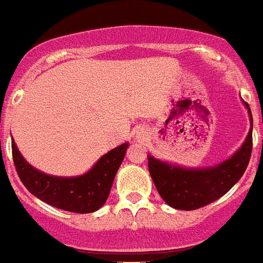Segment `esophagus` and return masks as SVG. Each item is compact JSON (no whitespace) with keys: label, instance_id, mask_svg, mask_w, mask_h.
Listing matches in <instances>:
<instances>
[{"label":"esophagus","instance_id":"1","mask_svg":"<svg viewBox=\"0 0 263 263\" xmlns=\"http://www.w3.org/2000/svg\"><path fill=\"white\" fill-rule=\"evenodd\" d=\"M136 139H138L139 142H145V140H147V132H145L144 129L138 131V134H136Z\"/></svg>","mask_w":263,"mask_h":263}]
</instances>
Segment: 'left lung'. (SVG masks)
Masks as SVG:
<instances>
[{
  "label": "left lung",
  "instance_id": "left-lung-1",
  "mask_svg": "<svg viewBox=\"0 0 263 263\" xmlns=\"http://www.w3.org/2000/svg\"><path fill=\"white\" fill-rule=\"evenodd\" d=\"M250 114L251 127L253 116ZM253 149V129L235 155L222 164L206 170H184L148 155V171L158 193L167 204L178 210H196L219 199L240 179L248 168Z\"/></svg>",
  "mask_w": 263,
  "mask_h": 263
}]
</instances>
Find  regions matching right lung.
<instances>
[{"label": "right lung", "mask_w": 263, "mask_h": 263, "mask_svg": "<svg viewBox=\"0 0 263 263\" xmlns=\"http://www.w3.org/2000/svg\"><path fill=\"white\" fill-rule=\"evenodd\" d=\"M128 145L124 143L109 151L89 173L76 178H57L40 173L25 162L14 142H12V154L20 180L29 193L56 209L88 214L99 210L107 200Z\"/></svg>", "instance_id": "obj_1"}]
</instances>
